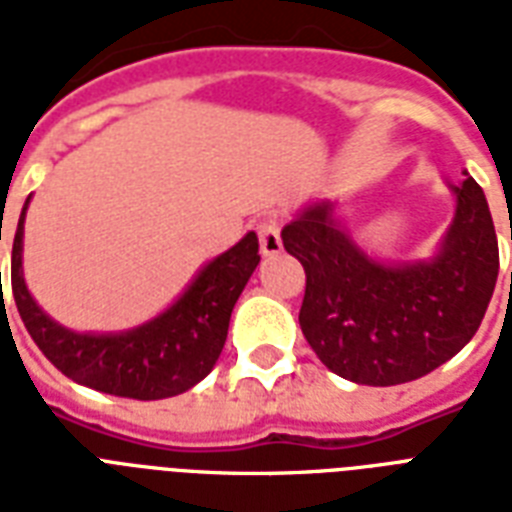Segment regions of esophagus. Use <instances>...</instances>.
Here are the masks:
<instances>
[{
	"mask_svg": "<svg viewBox=\"0 0 512 512\" xmlns=\"http://www.w3.org/2000/svg\"><path fill=\"white\" fill-rule=\"evenodd\" d=\"M257 236H260V252L263 257H276L281 252V236L279 223L276 220H263L257 225Z\"/></svg>",
	"mask_w": 512,
	"mask_h": 512,
	"instance_id": "obj_1",
	"label": "esophagus"
}]
</instances>
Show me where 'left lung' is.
Instances as JSON below:
<instances>
[{
  "instance_id": "8db88e82",
  "label": "left lung",
  "mask_w": 512,
  "mask_h": 512,
  "mask_svg": "<svg viewBox=\"0 0 512 512\" xmlns=\"http://www.w3.org/2000/svg\"><path fill=\"white\" fill-rule=\"evenodd\" d=\"M462 175V183H449L452 225L425 260L372 257L329 199L305 204L284 225V249L305 268L300 329L329 372L356 385H401L446 364L476 335L494 295L500 247L481 185Z\"/></svg>"
}]
</instances>
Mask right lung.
Segmentation results:
<instances>
[{"label":"right lung","mask_w":512,"mask_h":512,"mask_svg":"<svg viewBox=\"0 0 512 512\" xmlns=\"http://www.w3.org/2000/svg\"><path fill=\"white\" fill-rule=\"evenodd\" d=\"M28 201L31 196L12 239V297L31 340L60 372L100 393L138 401L180 396L212 372L228 337L233 305L260 263L255 231L201 265L183 295L146 324L124 332H76L42 311L26 287L23 223Z\"/></svg>","instance_id":"1"}]
</instances>
